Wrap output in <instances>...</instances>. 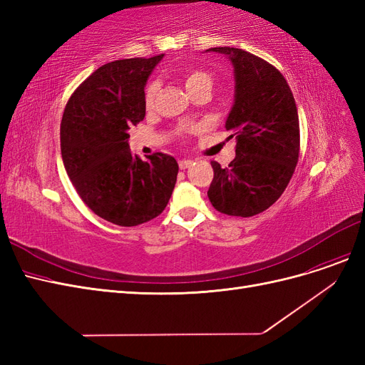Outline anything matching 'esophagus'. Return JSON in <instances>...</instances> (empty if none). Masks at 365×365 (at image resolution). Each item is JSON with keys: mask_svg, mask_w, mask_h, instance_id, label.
Here are the masks:
<instances>
[{"mask_svg": "<svg viewBox=\"0 0 365 365\" xmlns=\"http://www.w3.org/2000/svg\"><path fill=\"white\" fill-rule=\"evenodd\" d=\"M192 163H193L192 160H185V158H184V160H180V161H178V165H180L181 170H185V169L190 168Z\"/></svg>", "mask_w": 365, "mask_h": 365, "instance_id": "1", "label": "esophagus"}]
</instances>
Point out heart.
<instances>
[{"instance_id":"b5f03b06","label":"heart","mask_w":365,"mask_h":365,"mask_svg":"<svg viewBox=\"0 0 365 365\" xmlns=\"http://www.w3.org/2000/svg\"><path fill=\"white\" fill-rule=\"evenodd\" d=\"M180 77H181L184 86H185V90L189 91L192 96L196 94V93H200V91L210 93L213 90L215 76L205 68H201V67L185 68L180 74ZM157 93H158V83L155 81L149 82L145 88V93H143V98H145L146 108H152L153 102H155Z\"/></svg>"}]
</instances>
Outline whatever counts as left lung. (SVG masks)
I'll return each mask as SVG.
<instances>
[{
	"mask_svg": "<svg viewBox=\"0 0 365 365\" xmlns=\"http://www.w3.org/2000/svg\"><path fill=\"white\" fill-rule=\"evenodd\" d=\"M225 54L235 68V103L225 121L236 138V157L222 169L212 161L207 192L217 212L250 217L269 208L288 187L300 153V125L291 88L262 58L233 47Z\"/></svg>",
	"mask_w": 365,
	"mask_h": 365,
	"instance_id": "8db88e82",
	"label": "left lung"
}]
</instances>
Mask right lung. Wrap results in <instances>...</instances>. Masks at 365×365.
Wrapping results in <instances>:
<instances>
[{
    "mask_svg": "<svg viewBox=\"0 0 365 365\" xmlns=\"http://www.w3.org/2000/svg\"><path fill=\"white\" fill-rule=\"evenodd\" d=\"M163 59L102 65L71 94L61 121V153L74 189L102 219L135 227L163 213L178 163L157 152L143 161L129 150L128 130L146 115L143 93Z\"/></svg>",
    "mask_w": 365,
    "mask_h": 365,
    "instance_id": "add662e5",
    "label": "right lung"
}]
</instances>
